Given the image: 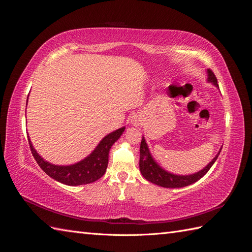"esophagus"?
<instances>
[{"label": "esophagus", "mask_w": 252, "mask_h": 252, "mask_svg": "<svg viewBox=\"0 0 252 252\" xmlns=\"http://www.w3.org/2000/svg\"><path fill=\"white\" fill-rule=\"evenodd\" d=\"M134 125H138V122H134Z\"/></svg>", "instance_id": "34e87169"}]
</instances>
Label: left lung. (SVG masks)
Listing matches in <instances>:
<instances>
[{
    "label": "left lung",
    "mask_w": 252,
    "mask_h": 252,
    "mask_svg": "<svg viewBox=\"0 0 252 252\" xmlns=\"http://www.w3.org/2000/svg\"><path fill=\"white\" fill-rule=\"evenodd\" d=\"M207 71H208V81L219 87L216 74L213 73L211 69H208ZM220 152L203 170L190 175H175L165 171L154 161V158H152V157L150 156V152L146 142H145V139L142 138L141 146H140V170L145 179L151 183H154L156 185L162 186L165 188L185 187L190 184H193V183H195L196 181H199L208 172V170L211 168V166L215 164L217 158H219Z\"/></svg>",
    "instance_id": "obj_1"
}]
</instances>
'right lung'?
I'll return each instance as SVG.
<instances>
[{"mask_svg": "<svg viewBox=\"0 0 252 252\" xmlns=\"http://www.w3.org/2000/svg\"><path fill=\"white\" fill-rule=\"evenodd\" d=\"M124 130L125 127H122L118 129V130L106 135L100 142V144L97 145V147L94 150L93 154L86 158H84L83 161L70 166L52 165L47 161H44L36 154L29 139L28 142L34 159L45 173L48 174L53 180L63 183L65 185L78 186L94 183L103 177L106 169H107L109 150L113 143L120 138Z\"/></svg>", "mask_w": 252, "mask_h": 252, "instance_id": "right-lung-1", "label": "right lung"}]
</instances>
